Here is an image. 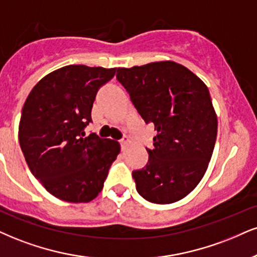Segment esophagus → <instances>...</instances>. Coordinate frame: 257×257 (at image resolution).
Here are the masks:
<instances>
[{
  "label": "esophagus",
  "mask_w": 257,
  "mask_h": 257,
  "mask_svg": "<svg viewBox=\"0 0 257 257\" xmlns=\"http://www.w3.org/2000/svg\"><path fill=\"white\" fill-rule=\"evenodd\" d=\"M130 143V139L127 137H123L122 139H120V145H121V149L123 150L126 147H127V144Z\"/></svg>",
  "instance_id": "obj_1"
}]
</instances>
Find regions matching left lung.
<instances>
[{"label": "left lung", "instance_id": "8db88e82", "mask_svg": "<svg viewBox=\"0 0 257 257\" xmlns=\"http://www.w3.org/2000/svg\"><path fill=\"white\" fill-rule=\"evenodd\" d=\"M116 78L144 121L157 131L147 166L132 172L145 200L172 204L188 195L207 170L217 115L206 84L179 63L118 68Z\"/></svg>", "mask_w": 257, "mask_h": 257}]
</instances>
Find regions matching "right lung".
I'll use <instances>...</instances> for the list:
<instances>
[{
  "label": "right lung",
  "instance_id": "add662e5",
  "mask_svg": "<svg viewBox=\"0 0 257 257\" xmlns=\"http://www.w3.org/2000/svg\"><path fill=\"white\" fill-rule=\"evenodd\" d=\"M116 68L68 65L46 75L25 101L19 142L28 168L53 196L91 201L120 153L112 139L85 135L97 90Z\"/></svg>",
  "mask_w": 257,
  "mask_h": 257
}]
</instances>
